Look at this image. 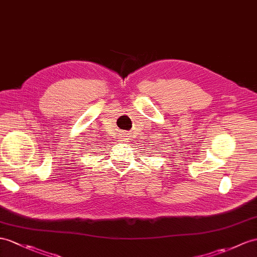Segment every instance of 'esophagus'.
<instances>
[{"mask_svg":"<svg viewBox=\"0 0 257 257\" xmlns=\"http://www.w3.org/2000/svg\"><path fill=\"white\" fill-rule=\"evenodd\" d=\"M122 142H126V136H125L124 134L122 135Z\"/></svg>","mask_w":257,"mask_h":257,"instance_id":"34e87169","label":"esophagus"}]
</instances>
